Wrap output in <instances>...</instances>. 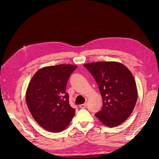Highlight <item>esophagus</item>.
Wrapping results in <instances>:
<instances>
[{"label":"esophagus","instance_id":"1","mask_svg":"<svg viewBox=\"0 0 159 159\" xmlns=\"http://www.w3.org/2000/svg\"><path fill=\"white\" fill-rule=\"evenodd\" d=\"M86 103L79 105V107H80L81 109H84V108H86Z\"/></svg>","mask_w":159,"mask_h":159}]
</instances>
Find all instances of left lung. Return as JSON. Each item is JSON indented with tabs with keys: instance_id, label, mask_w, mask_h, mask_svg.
<instances>
[{
	"instance_id": "8db88e82",
	"label": "left lung",
	"mask_w": 159,
	"mask_h": 159,
	"mask_svg": "<svg viewBox=\"0 0 159 159\" xmlns=\"http://www.w3.org/2000/svg\"><path fill=\"white\" fill-rule=\"evenodd\" d=\"M98 86L102 109L95 115L106 126L113 128L126 120L137 100L135 80L131 71L117 62H97L84 65Z\"/></svg>"
}]
</instances>
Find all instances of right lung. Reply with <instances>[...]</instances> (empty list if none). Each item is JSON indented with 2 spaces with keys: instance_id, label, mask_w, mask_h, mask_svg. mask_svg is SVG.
<instances>
[{
  "instance_id": "obj_1",
  "label": "right lung",
  "mask_w": 159,
  "mask_h": 159,
  "mask_svg": "<svg viewBox=\"0 0 159 159\" xmlns=\"http://www.w3.org/2000/svg\"><path fill=\"white\" fill-rule=\"evenodd\" d=\"M77 66L60 64L39 70L31 79L26 101L33 119L48 131L58 133L68 126L75 113L66 88Z\"/></svg>"
}]
</instances>
